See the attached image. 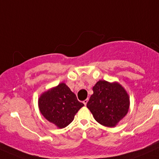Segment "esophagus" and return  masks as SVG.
<instances>
[{"mask_svg": "<svg viewBox=\"0 0 159 159\" xmlns=\"http://www.w3.org/2000/svg\"><path fill=\"white\" fill-rule=\"evenodd\" d=\"M88 99H84V100L83 101V102H84V104L85 106L87 105V103H88Z\"/></svg>", "mask_w": 159, "mask_h": 159, "instance_id": "34e87169", "label": "esophagus"}]
</instances>
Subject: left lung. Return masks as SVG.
<instances>
[{
    "instance_id": "left-lung-1",
    "label": "left lung",
    "mask_w": 159,
    "mask_h": 159,
    "mask_svg": "<svg viewBox=\"0 0 159 159\" xmlns=\"http://www.w3.org/2000/svg\"><path fill=\"white\" fill-rule=\"evenodd\" d=\"M87 107L95 120L106 127H115L128 113L130 99L118 82L99 81L93 88Z\"/></svg>"
}]
</instances>
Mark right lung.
Listing matches in <instances>:
<instances>
[{
    "mask_svg": "<svg viewBox=\"0 0 159 159\" xmlns=\"http://www.w3.org/2000/svg\"><path fill=\"white\" fill-rule=\"evenodd\" d=\"M84 106L65 83L44 92L38 99V106L42 116L59 128L68 126Z\"/></svg>",
    "mask_w": 159,
    "mask_h": 159,
    "instance_id": "1",
    "label": "right lung"
}]
</instances>
